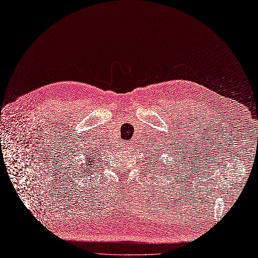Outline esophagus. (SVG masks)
<instances>
[{"label":"esophagus","instance_id":"obj_1","mask_svg":"<svg viewBox=\"0 0 258 258\" xmlns=\"http://www.w3.org/2000/svg\"><path fill=\"white\" fill-rule=\"evenodd\" d=\"M123 146L125 148H131L132 147V142L131 141H124L123 142Z\"/></svg>","mask_w":258,"mask_h":258}]
</instances>
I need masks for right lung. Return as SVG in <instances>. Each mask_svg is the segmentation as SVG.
<instances>
[{"instance_id": "right-lung-1", "label": "right lung", "mask_w": 258, "mask_h": 258, "mask_svg": "<svg viewBox=\"0 0 258 258\" xmlns=\"http://www.w3.org/2000/svg\"><path fill=\"white\" fill-rule=\"evenodd\" d=\"M93 160L91 161V163L90 164H88L89 166H87V167H86V169H87V170H82V172L84 173V174H86V172H88V169H92L95 165H94V158H92ZM95 167H97V166H95ZM81 174V173H80Z\"/></svg>"}]
</instances>
